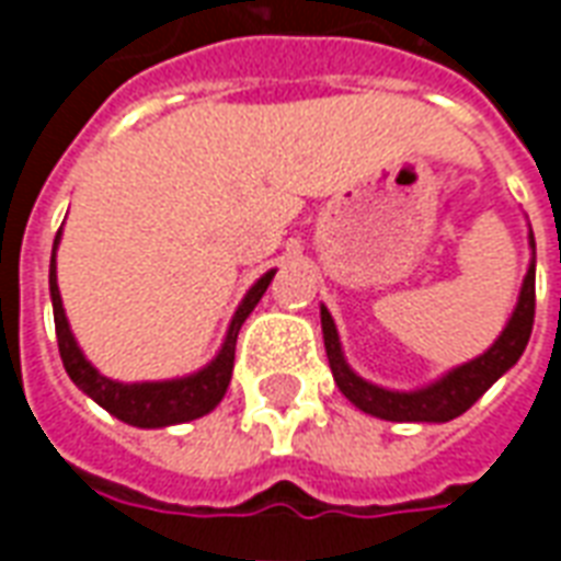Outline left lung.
I'll return each instance as SVG.
<instances>
[{
  "mask_svg": "<svg viewBox=\"0 0 561 561\" xmlns=\"http://www.w3.org/2000/svg\"><path fill=\"white\" fill-rule=\"evenodd\" d=\"M531 249H535V237H531ZM531 324H535V261H531L526 282H523L517 309H514L507 328L502 330V336L495 340L490 352L474 357L471 364L457 366L454 373H447L442 381H435L430 388L414 390V393H393V390L376 388V385L354 376L345 364V357H342L336 324H333L328 309H321L324 348H328L330 369H333L340 390L360 412L397 423H445L469 412L471 405L493 388V381L505 376L507 369L519 360V354L526 352Z\"/></svg>",
  "mask_w": 561,
  "mask_h": 561,
  "instance_id": "obj_1",
  "label": "left lung"
}]
</instances>
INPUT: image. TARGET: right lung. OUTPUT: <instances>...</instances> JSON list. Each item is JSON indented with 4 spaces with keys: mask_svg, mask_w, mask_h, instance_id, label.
<instances>
[{
    "mask_svg": "<svg viewBox=\"0 0 561 561\" xmlns=\"http://www.w3.org/2000/svg\"><path fill=\"white\" fill-rule=\"evenodd\" d=\"M56 243H59V233L54 240V261H50V297H54V321H56V342H59V357H62V366L71 376V381L78 385L87 397L99 402L102 409L119 417V421L131 423V426H144V430H152V426H171V423H185L195 421V417H204L209 414L225 397V390L231 385L233 373V348H237V333L243 328V321L249 318V312L255 309L257 300L264 297L267 285L273 282V273L261 276V279L252 285V291L245 294V300L237 309V316L231 321V330H228V340L221 345L219 357L201 369L197 376L176 378V381H152V385H119V381H111V378L99 376L87 357L80 354L78 342L68 330L66 312H62V297H59V288H56Z\"/></svg>",
    "mask_w": 561,
    "mask_h": 561,
    "instance_id": "add662e5",
    "label": "right lung"
}]
</instances>
